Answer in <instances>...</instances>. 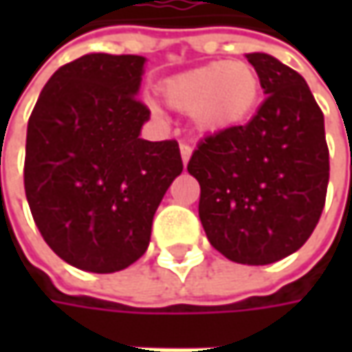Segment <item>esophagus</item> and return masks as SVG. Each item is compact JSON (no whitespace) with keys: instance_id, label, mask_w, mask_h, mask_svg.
<instances>
[{"instance_id":"esophagus-1","label":"esophagus","mask_w":352,"mask_h":352,"mask_svg":"<svg viewBox=\"0 0 352 352\" xmlns=\"http://www.w3.org/2000/svg\"><path fill=\"white\" fill-rule=\"evenodd\" d=\"M192 151H194V146H192L190 142H182V144H180V155H182L184 164H188V160H190V156H192Z\"/></svg>"}]
</instances>
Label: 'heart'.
I'll return each mask as SVG.
<instances>
[{
  "label": "heart",
  "mask_w": 352,
  "mask_h": 352,
  "mask_svg": "<svg viewBox=\"0 0 352 352\" xmlns=\"http://www.w3.org/2000/svg\"><path fill=\"white\" fill-rule=\"evenodd\" d=\"M160 94L170 107L192 113L201 131H225L254 111L261 78L249 62H210L166 78Z\"/></svg>",
  "instance_id": "heart-1"
}]
</instances>
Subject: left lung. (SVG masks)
<instances>
[{
  "instance_id": "8db88e82",
  "label": "left lung",
  "mask_w": 352,
  "mask_h": 352,
  "mask_svg": "<svg viewBox=\"0 0 352 352\" xmlns=\"http://www.w3.org/2000/svg\"><path fill=\"white\" fill-rule=\"evenodd\" d=\"M247 60L266 100L247 125L208 135L188 162L199 182V219L229 261L270 264L300 249L327 196L325 121L302 76L270 54Z\"/></svg>"
}]
</instances>
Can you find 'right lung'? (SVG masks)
I'll use <instances>...</instances> for the list:
<instances>
[{
    "label": "right lung",
    "instance_id": "obj_1",
    "mask_svg": "<svg viewBox=\"0 0 352 352\" xmlns=\"http://www.w3.org/2000/svg\"><path fill=\"white\" fill-rule=\"evenodd\" d=\"M142 56L86 54L50 76L27 125L25 194L47 245L80 270L139 261L155 211L182 172L174 139H139Z\"/></svg>",
    "mask_w": 352,
    "mask_h": 352
}]
</instances>
